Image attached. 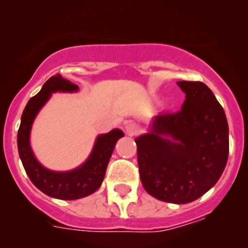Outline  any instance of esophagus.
<instances>
[{
  "label": "esophagus",
  "instance_id": "1",
  "mask_svg": "<svg viewBox=\"0 0 248 248\" xmlns=\"http://www.w3.org/2000/svg\"><path fill=\"white\" fill-rule=\"evenodd\" d=\"M125 132H126V134L130 135V137H133V135H138L140 133V127L134 123H128L125 125Z\"/></svg>",
  "mask_w": 248,
  "mask_h": 248
}]
</instances>
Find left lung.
Segmentation results:
<instances>
[{
    "instance_id": "obj_1",
    "label": "left lung",
    "mask_w": 248,
    "mask_h": 248,
    "mask_svg": "<svg viewBox=\"0 0 248 248\" xmlns=\"http://www.w3.org/2000/svg\"><path fill=\"white\" fill-rule=\"evenodd\" d=\"M185 93L182 109L157 115L150 133L135 139L145 191L160 201L184 204L218 182L229 154L225 110L208 86L178 81Z\"/></svg>"
}]
</instances>
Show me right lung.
<instances>
[{
    "mask_svg": "<svg viewBox=\"0 0 248 248\" xmlns=\"http://www.w3.org/2000/svg\"><path fill=\"white\" fill-rule=\"evenodd\" d=\"M78 90L77 84L63 79L60 74L49 78L42 90L30 98L26 105L18 131L19 155L30 181L46 195L60 200H78L96 192L104 181L115 144L118 139L124 137L123 132L117 128L97 137L89 158L73 170L53 171L40 165L30 148L29 138L33 120L53 93H74Z\"/></svg>",
    "mask_w": 248,
    "mask_h": 248,
    "instance_id": "right-lung-1",
    "label": "right lung"
}]
</instances>
